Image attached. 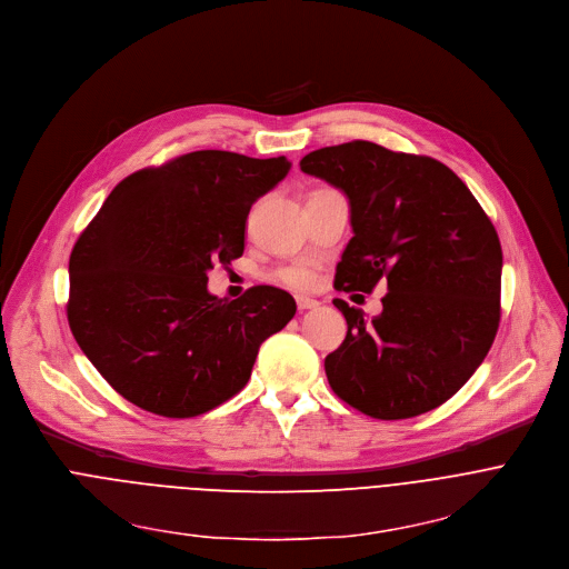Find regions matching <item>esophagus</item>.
Instances as JSON below:
<instances>
[{
    "label": "esophagus",
    "instance_id": "1",
    "mask_svg": "<svg viewBox=\"0 0 569 569\" xmlns=\"http://www.w3.org/2000/svg\"><path fill=\"white\" fill-rule=\"evenodd\" d=\"M296 305H298L300 311H307V309H317L319 300L317 298H309V296H296Z\"/></svg>",
    "mask_w": 569,
    "mask_h": 569
}]
</instances>
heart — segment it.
Listing matches in <instances>:
<instances>
[{"label": "heart", "mask_w": 569, "mask_h": 569, "mask_svg": "<svg viewBox=\"0 0 569 569\" xmlns=\"http://www.w3.org/2000/svg\"><path fill=\"white\" fill-rule=\"evenodd\" d=\"M273 280L291 287V289H311L317 287L319 282V269L313 262L309 260H298V262H291V264H284L280 269H276L273 273Z\"/></svg>", "instance_id": "obj_1"}]
</instances>
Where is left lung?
I'll return each mask as SVG.
<instances>
[{"instance_id":"1","label":"left lung","mask_w":569,"mask_h":569,"mask_svg":"<svg viewBox=\"0 0 569 569\" xmlns=\"http://www.w3.org/2000/svg\"><path fill=\"white\" fill-rule=\"evenodd\" d=\"M300 169L339 187L355 237L337 291L387 287L382 313L335 298L343 343L326 357L332 391L357 411L402 420L448 402L499 328L501 243L466 182L443 162L352 140L311 151Z\"/></svg>"}]
</instances>
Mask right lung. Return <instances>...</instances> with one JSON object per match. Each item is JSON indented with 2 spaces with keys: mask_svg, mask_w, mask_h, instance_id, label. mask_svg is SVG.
<instances>
[{
  "mask_svg": "<svg viewBox=\"0 0 569 569\" xmlns=\"http://www.w3.org/2000/svg\"><path fill=\"white\" fill-rule=\"evenodd\" d=\"M280 158L194 151L126 176L70 256V330L136 407L194 418L239 393L264 339L296 313L278 287L237 300L208 271L241 258L250 206L289 171Z\"/></svg>",
  "mask_w": 569,
  "mask_h": 569,
  "instance_id": "add662e5",
  "label": "right lung"
}]
</instances>
